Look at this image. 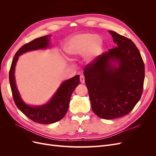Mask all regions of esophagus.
<instances>
[{"mask_svg": "<svg viewBox=\"0 0 156 156\" xmlns=\"http://www.w3.org/2000/svg\"><path fill=\"white\" fill-rule=\"evenodd\" d=\"M80 81L81 83H84V76L83 75H80Z\"/></svg>", "mask_w": 156, "mask_h": 156, "instance_id": "1", "label": "esophagus"}]
</instances>
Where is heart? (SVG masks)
Wrapping results in <instances>:
<instances>
[{"label":"heart","instance_id":"heart-1","mask_svg":"<svg viewBox=\"0 0 156 156\" xmlns=\"http://www.w3.org/2000/svg\"><path fill=\"white\" fill-rule=\"evenodd\" d=\"M103 45V40L100 36L90 33L78 34L72 37L65 47L66 53L72 56L82 55L87 51V58L92 60L100 53Z\"/></svg>","mask_w":156,"mask_h":156}]
</instances>
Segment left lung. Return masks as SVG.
<instances>
[{"label":"left lung","instance_id":"8db88e82","mask_svg":"<svg viewBox=\"0 0 156 156\" xmlns=\"http://www.w3.org/2000/svg\"><path fill=\"white\" fill-rule=\"evenodd\" d=\"M108 32L116 48L96 56L83 73L92 110L107 120L128 115L133 109L142 96L145 73L142 56L133 42L115 31Z\"/></svg>","mask_w":156,"mask_h":156}]
</instances>
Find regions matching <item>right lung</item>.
Instances as JSON below:
<instances>
[{
    "mask_svg": "<svg viewBox=\"0 0 156 156\" xmlns=\"http://www.w3.org/2000/svg\"><path fill=\"white\" fill-rule=\"evenodd\" d=\"M50 36H42L23 45L13 58L9 72V81L14 102L23 114L37 123L49 124L62 119L69 107L71 96L79 84V75H75L62 83L54 96L47 104L39 107H30L23 101L17 89L14 72L19 56L23 53L36 49L47 48L49 46Z\"/></svg>",
    "mask_w": 156,
    "mask_h": 156,
    "instance_id": "right-lung-1",
    "label": "right lung"
}]
</instances>
